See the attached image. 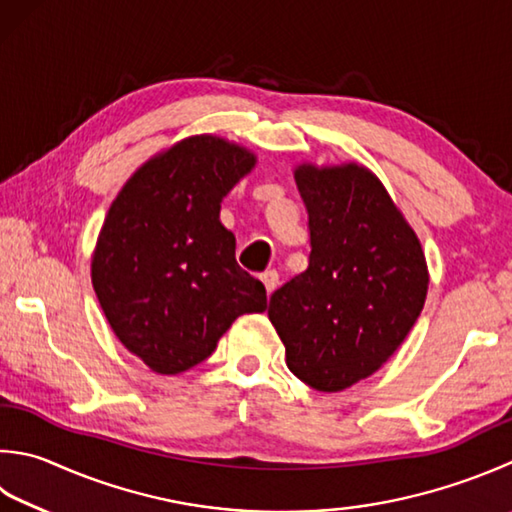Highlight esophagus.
Wrapping results in <instances>:
<instances>
[{"label": "esophagus", "mask_w": 512, "mask_h": 512, "mask_svg": "<svg viewBox=\"0 0 512 512\" xmlns=\"http://www.w3.org/2000/svg\"><path fill=\"white\" fill-rule=\"evenodd\" d=\"M260 278H263L267 294H272L274 289H276V285H278V272H276V269H267V272L260 274Z\"/></svg>", "instance_id": "esophagus-1"}]
</instances>
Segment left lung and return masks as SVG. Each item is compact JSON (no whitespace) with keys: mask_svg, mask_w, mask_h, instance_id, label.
<instances>
[{"mask_svg":"<svg viewBox=\"0 0 512 512\" xmlns=\"http://www.w3.org/2000/svg\"><path fill=\"white\" fill-rule=\"evenodd\" d=\"M294 178L310 260L272 294L267 314L287 368L318 392H341L379 370L412 330L426 303V256L365 167L301 165Z\"/></svg>","mask_w":512,"mask_h":512,"instance_id":"left-lung-1","label":"left lung"}]
</instances>
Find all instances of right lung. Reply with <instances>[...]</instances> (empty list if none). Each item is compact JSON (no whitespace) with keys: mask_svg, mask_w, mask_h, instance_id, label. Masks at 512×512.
I'll use <instances>...</instances> for the list:
<instances>
[{"mask_svg":"<svg viewBox=\"0 0 512 512\" xmlns=\"http://www.w3.org/2000/svg\"><path fill=\"white\" fill-rule=\"evenodd\" d=\"M247 149L194 136L142 165L113 200L91 278L111 330L158 374L202 363L265 285L236 263L220 202L252 171Z\"/></svg>","mask_w":512,"mask_h":512,"instance_id":"add662e5","label":"right lung"}]
</instances>
